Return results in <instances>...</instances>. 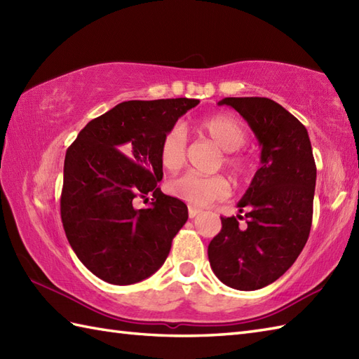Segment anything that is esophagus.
Here are the masks:
<instances>
[{
	"label": "esophagus",
	"mask_w": 359,
	"mask_h": 359,
	"mask_svg": "<svg viewBox=\"0 0 359 359\" xmlns=\"http://www.w3.org/2000/svg\"><path fill=\"white\" fill-rule=\"evenodd\" d=\"M199 212H201V210L199 208H196V207H188V216L189 217H196L197 215H199Z\"/></svg>",
	"instance_id": "1"
}]
</instances>
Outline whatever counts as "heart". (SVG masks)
<instances>
[{
    "label": "heart",
    "instance_id": "b5f03b06",
    "mask_svg": "<svg viewBox=\"0 0 359 359\" xmlns=\"http://www.w3.org/2000/svg\"><path fill=\"white\" fill-rule=\"evenodd\" d=\"M199 131L215 142L220 149L226 151L224 157L225 166L236 177H243L248 166L245 158L236 154L247 140L245 129L238 120L230 116H212L199 121ZM160 163L168 171H175L185 163L187 134L180 125L171 126L163 134L158 149ZM168 191L180 201L193 205H208L222 201L230 194V184L222 175H202L197 172H185L168 182Z\"/></svg>",
    "mask_w": 359,
    "mask_h": 359
}]
</instances>
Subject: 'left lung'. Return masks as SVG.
<instances>
[{"mask_svg":"<svg viewBox=\"0 0 359 359\" xmlns=\"http://www.w3.org/2000/svg\"><path fill=\"white\" fill-rule=\"evenodd\" d=\"M247 120L261 147V168L238 203L247 225L220 217L222 230L210 242L212 271L225 285L250 292L280 278L309 239L316 165L309 133L285 108L265 97H226Z\"/></svg>","mask_w":359,"mask_h":359,"instance_id":"8db88e82","label":"left lung"}]
</instances>
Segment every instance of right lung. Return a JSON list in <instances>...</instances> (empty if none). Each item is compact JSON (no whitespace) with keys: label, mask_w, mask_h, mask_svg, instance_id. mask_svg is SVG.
I'll list each match as a JSON object with an SVG mask.
<instances>
[{"label":"right lung","mask_w":359,"mask_h":359,"mask_svg":"<svg viewBox=\"0 0 359 359\" xmlns=\"http://www.w3.org/2000/svg\"><path fill=\"white\" fill-rule=\"evenodd\" d=\"M197 104L196 98L123 102L90 120L67 148L62 222L75 255L97 278L135 284L166 261L188 208L157 187L160 142ZM148 195L149 208L133 207Z\"/></svg>","instance_id":"add662e5"}]
</instances>
